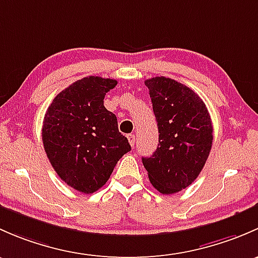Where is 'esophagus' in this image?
I'll return each instance as SVG.
<instances>
[{
	"label": "esophagus",
	"instance_id": "obj_1",
	"mask_svg": "<svg viewBox=\"0 0 258 258\" xmlns=\"http://www.w3.org/2000/svg\"><path fill=\"white\" fill-rule=\"evenodd\" d=\"M128 140H129V144L132 145V147H134V145H135V135L134 134H129L128 135Z\"/></svg>",
	"mask_w": 258,
	"mask_h": 258
}]
</instances>
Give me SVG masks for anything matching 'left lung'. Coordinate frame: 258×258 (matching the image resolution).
<instances>
[{
	"label": "left lung",
	"mask_w": 258,
	"mask_h": 258,
	"mask_svg": "<svg viewBox=\"0 0 258 258\" xmlns=\"http://www.w3.org/2000/svg\"><path fill=\"white\" fill-rule=\"evenodd\" d=\"M158 121L159 144L143 158L151 185L164 195L195 181L212 147V123L200 97L184 84L155 77L145 81Z\"/></svg>",
	"instance_id": "1"
}]
</instances>
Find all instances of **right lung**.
Instances as JSON below:
<instances>
[{"label": "right lung", "instance_id": "right-lung-1", "mask_svg": "<svg viewBox=\"0 0 258 258\" xmlns=\"http://www.w3.org/2000/svg\"><path fill=\"white\" fill-rule=\"evenodd\" d=\"M118 82L89 76L63 89L50 103L42 140L53 169L67 185L84 194L99 190L119 159L130 151L115 114L104 97Z\"/></svg>", "mask_w": 258, "mask_h": 258}]
</instances>
